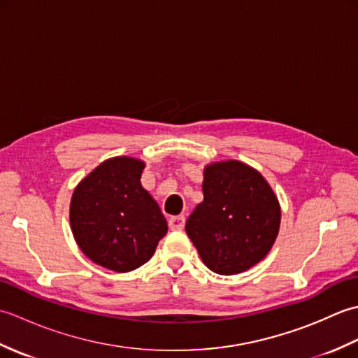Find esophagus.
<instances>
[{
    "label": "esophagus",
    "instance_id": "obj_1",
    "mask_svg": "<svg viewBox=\"0 0 358 358\" xmlns=\"http://www.w3.org/2000/svg\"><path fill=\"white\" fill-rule=\"evenodd\" d=\"M185 222H186V218L183 215L171 217L169 218V227L172 231H181L185 227Z\"/></svg>",
    "mask_w": 358,
    "mask_h": 358
}]
</instances>
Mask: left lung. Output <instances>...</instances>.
Masks as SVG:
<instances>
[{"instance_id": "8db88e82", "label": "left lung", "mask_w": 358, "mask_h": 358, "mask_svg": "<svg viewBox=\"0 0 358 358\" xmlns=\"http://www.w3.org/2000/svg\"><path fill=\"white\" fill-rule=\"evenodd\" d=\"M203 195L186 222L203 263L234 275L262 262L281 220L278 199L263 175L237 159L212 163L204 167Z\"/></svg>"}]
</instances>
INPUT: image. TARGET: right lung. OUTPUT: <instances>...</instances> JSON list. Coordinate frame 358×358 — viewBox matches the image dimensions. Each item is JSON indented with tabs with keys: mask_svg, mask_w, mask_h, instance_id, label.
Wrapping results in <instances>:
<instances>
[{
	"mask_svg": "<svg viewBox=\"0 0 358 358\" xmlns=\"http://www.w3.org/2000/svg\"><path fill=\"white\" fill-rule=\"evenodd\" d=\"M144 163L113 157L83 178L71 200V227L87 258L106 269L131 272L154 255L167 232L157 201L141 186Z\"/></svg>",
	"mask_w": 358,
	"mask_h": 358,
	"instance_id": "1",
	"label": "right lung"
}]
</instances>
